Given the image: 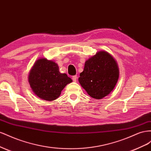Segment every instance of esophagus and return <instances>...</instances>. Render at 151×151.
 Wrapping results in <instances>:
<instances>
[{"label":"esophagus","mask_w":151,"mask_h":151,"mask_svg":"<svg viewBox=\"0 0 151 151\" xmlns=\"http://www.w3.org/2000/svg\"><path fill=\"white\" fill-rule=\"evenodd\" d=\"M77 78H78V77H77V76H76V75H75V76H73L72 77V80H73V81H76Z\"/></svg>","instance_id":"esophagus-1"}]
</instances>
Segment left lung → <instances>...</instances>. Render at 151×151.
Returning <instances> with one entry per match:
<instances>
[{
  "mask_svg": "<svg viewBox=\"0 0 151 151\" xmlns=\"http://www.w3.org/2000/svg\"><path fill=\"white\" fill-rule=\"evenodd\" d=\"M80 76L79 82L89 96L101 99L114 88L119 70L114 59L108 52L100 51L86 61Z\"/></svg>",
  "mask_w": 151,
  "mask_h": 151,
  "instance_id": "obj_1",
  "label": "left lung"
}]
</instances>
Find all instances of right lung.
<instances>
[{
    "mask_svg": "<svg viewBox=\"0 0 151 151\" xmlns=\"http://www.w3.org/2000/svg\"><path fill=\"white\" fill-rule=\"evenodd\" d=\"M28 80L35 95L45 101L56 99L72 80L66 73H61L58 64L45 58L37 61L30 71Z\"/></svg>",
    "mask_w": 151,
    "mask_h": 151,
    "instance_id": "obj_1",
    "label": "right lung"
}]
</instances>
